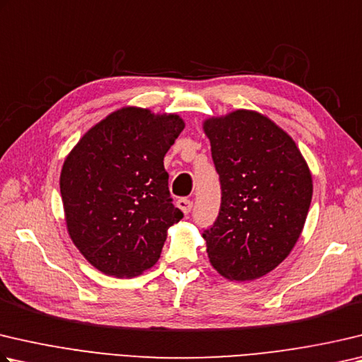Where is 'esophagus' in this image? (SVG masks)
Instances as JSON below:
<instances>
[{"instance_id":"obj_1","label":"esophagus","mask_w":362,"mask_h":362,"mask_svg":"<svg viewBox=\"0 0 362 362\" xmlns=\"http://www.w3.org/2000/svg\"><path fill=\"white\" fill-rule=\"evenodd\" d=\"M177 207H179L183 214H189V210H192V207H193V201H189V199H187V198H182V199H179L177 201Z\"/></svg>"}]
</instances>
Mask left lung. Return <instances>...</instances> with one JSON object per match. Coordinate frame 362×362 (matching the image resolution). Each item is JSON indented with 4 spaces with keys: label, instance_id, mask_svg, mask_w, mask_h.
Listing matches in <instances>:
<instances>
[{
    "label": "left lung",
    "instance_id": "1",
    "mask_svg": "<svg viewBox=\"0 0 362 362\" xmlns=\"http://www.w3.org/2000/svg\"><path fill=\"white\" fill-rule=\"evenodd\" d=\"M221 206L202 234L210 264L245 281L274 271L304 229L313 180L293 137L256 110L238 109L204 120Z\"/></svg>",
    "mask_w": 362,
    "mask_h": 362
}]
</instances>
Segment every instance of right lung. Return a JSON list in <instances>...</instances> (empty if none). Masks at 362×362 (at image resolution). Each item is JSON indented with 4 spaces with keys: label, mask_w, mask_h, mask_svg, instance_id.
I'll return each instance as SVG.
<instances>
[{
    "label": "right lung",
    "mask_w": 362,
    "mask_h": 362,
    "mask_svg": "<svg viewBox=\"0 0 362 362\" xmlns=\"http://www.w3.org/2000/svg\"><path fill=\"white\" fill-rule=\"evenodd\" d=\"M185 128L177 114L127 106L91 127L68 153L60 192L72 244L117 279L156 264L174 207L164 155Z\"/></svg>",
    "instance_id": "right-lung-1"
}]
</instances>
